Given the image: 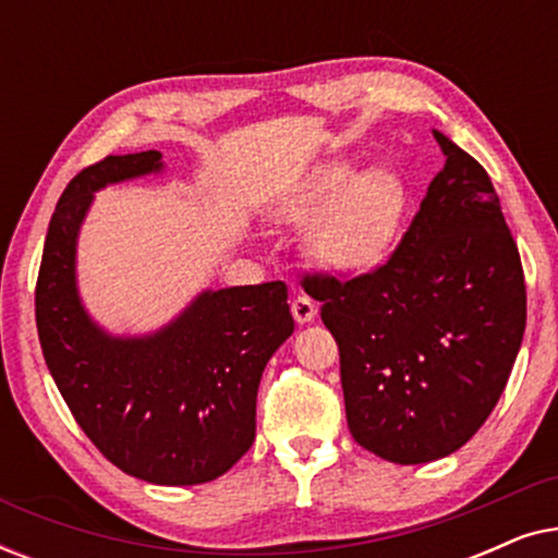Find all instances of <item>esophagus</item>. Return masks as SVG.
<instances>
[{
    "instance_id": "1",
    "label": "esophagus",
    "mask_w": 558,
    "mask_h": 558,
    "mask_svg": "<svg viewBox=\"0 0 558 558\" xmlns=\"http://www.w3.org/2000/svg\"><path fill=\"white\" fill-rule=\"evenodd\" d=\"M292 315L300 325H307L317 317V304L307 294H296L292 300Z\"/></svg>"
}]
</instances>
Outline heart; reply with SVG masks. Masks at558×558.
Here are the masks:
<instances>
[{
	"label": "heart",
	"mask_w": 558,
	"mask_h": 558,
	"mask_svg": "<svg viewBox=\"0 0 558 558\" xmlns=\"http://www.w3.org/2000/svg\"><path fill=\"white\" fill-rule=\"evenodd\" d=\"M279 218L312 226V251L335 274L361 277L391 256L407 213V185L388 167L357 172L330 162L310 174L279 203Z\"/></svg>",
	"instance_id": "1"
}]
</instances>
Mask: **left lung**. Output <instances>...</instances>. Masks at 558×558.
Returning <instances> with one entry per match:
<instances>
[{"label": "left lung", "instance_id": "8db88e82", "mask_svg": "<svg viewBox=\"0 0 558 558\" xmlns=\"http://www.w3.org/2000/svg\"><path fill=\"white\" fill-rule=\"evenodd\" d=\"M445 167L388 264L342 284L307 277L340 348L357 445L424 464L470 441L498 403L525 330L521 256L477 159L437 129Z\"/></svg>", "mask_w": 558, "mask_h": 558}]
</instances>
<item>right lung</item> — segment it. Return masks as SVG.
Listing matches in <instances>:
<instances>
[{
	"mask_svg": "<svg viewBox=\"0 0 558 558\" xmlns=\"http://www.w3.org/2000/svg\"><path fill=\"white\" fill-rule=\"evenodd\" d=\"M162 151L106 157L75 174L45 235L35 319L45 363L106 460L151 485H201L256 439L262 373L294 332L284 281L203 289L142 335L98 325L78 289V235L98 190L162 174Z\"/></svg>",
	"mask_w": 558,
	"mask_h": 558,
	"instance_id": "right-lung-1",
	"label": "right lung"
}]
</instances>
